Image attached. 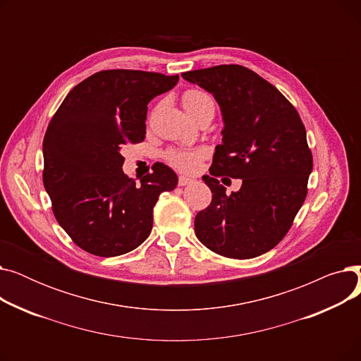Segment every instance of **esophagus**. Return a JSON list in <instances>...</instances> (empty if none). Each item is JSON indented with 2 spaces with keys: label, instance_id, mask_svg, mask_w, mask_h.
I'll return each instance as SVG.
<instances>
[{
  "label": "esophagus",
  "instance_id": "esophagus-1",
  "mask_svg": "<svg viewBox=\"0 0 361 361\" xmlns=\"http://www.w3.org/2000/svg\"><path fill=\"white\" fill-rule=\"evenodd\" d=\"M193 181H195L193 178L187 177V176H180V177H178V184H180V185H187V184H192Z\"/></svg>",
  "mask_w": 361,
  "mask_h": 361
}]
</instances>
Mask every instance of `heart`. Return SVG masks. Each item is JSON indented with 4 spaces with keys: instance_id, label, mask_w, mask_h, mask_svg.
<instances>
[{
    "instance_id": "1",
    "label": "heart",
    "mask_w": 361,
    "mask_h": 361,
    "mask_svg": "<svg viewBox=\"0 0 361 361\" xmlns=\"http://www.w3.org/2000/svg\"><path fill=\"white\" fill-rule=\"evenodd\" d=\"M211 105H214L211 97L202 90L190 89V90H185L183 94V106L188 114H190V116ZM166 158L173 166L190 173V171H195L199 166L202 154L200 152H193V150H171L168 152Z\"/></svg>"
}]
</instances>
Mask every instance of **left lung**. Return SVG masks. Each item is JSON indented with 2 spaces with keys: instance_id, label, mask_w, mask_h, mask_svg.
I'll list each match as a JSON object with an SVG mask.
<instances>
[{
  "instance_id": "left-lung-1",
  "label": "left lung",
  "mask_w": 361,
  "mask_h": 361,
  "mask_svg": "<svg viewBox=\"0 0 361 361\" xmlns=\"http://www.w3.org/2000/svg\"><path fill=\"white\" fill-rule=\"evenodd\" d=\"M181 78L214 94L224 121L212 177H202L212 202L195 218L196 235L225 257L267 253L286 237L307 195L313 158L298 112L275 86L243 66L185 71ZM219 175L241 178L240 190L226 195Z\"/></svg>"
}]
</instances>
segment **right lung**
<instances>
[{"mask_svg":"<svg viewBox=\"0 0 361 361\" xmlns=\"http://www.w3.org/2000/svg\"><path fill=\"white\" fill-rule=\"evenodd\" d=\"M178 74L105 70L79 83L44 137V185L61 228L80 249L112 257L149 237L159 195L178 177L158 162L140 184L123 173L121 150L146 135L147 104L178 83Z\"/></svg>","mask_w":361,"mask_h":361,"instance_id":"add662e5","label":"right lung"}]
</instances>
